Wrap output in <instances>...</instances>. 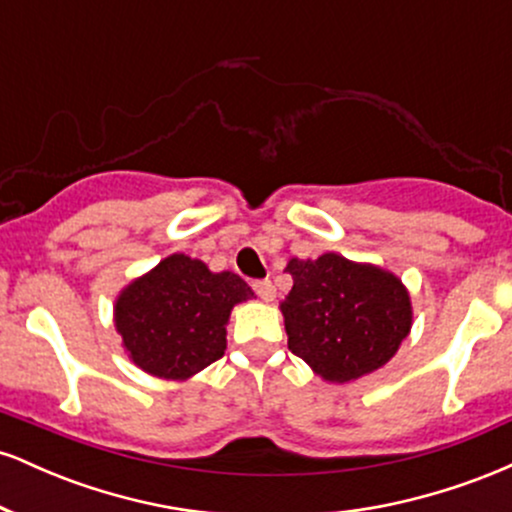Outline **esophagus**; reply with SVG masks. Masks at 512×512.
I'll list each match as a JSON object with an SVG mask.
<instances>
[{"label":"esophagus","instance_id":"1","mask_svg":"<svg viewBox=\"0 0 512 512\" xmlns=\"http://www.w3.org/2000/svg\"><path fill=\"white\" fill-rule=\"evenodd\" d=\"M252 289H255V293L262 298V301H272V298H274V286H272V281H269V279L252 281Z\"/></svg>","mask_w":512,"mask_h":512}]
</instances>
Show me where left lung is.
<instances>
[{
	"mask_svg": "<svg viewBox=\"0 0 512 512\" xmlns=\"http://www.w3.org/2000/svg\"><path fill=\"white\" fill-rule=\"evenodd\" d=\"M293 289L281 301L291 354L330 383L385 366L411 330L409 293L395 274L342 255L286 264Z\"/></svg>",
	"mask_w": 512,
	"mask_h": 512,
	"instance_id": "8db88e82",
	"label": "left lung"
}]
</instances>
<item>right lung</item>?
Here are the masks:
<instances>
[{
	"label": "right lung",
	"instance_id": "1",
	"mask_svg": "<svg viewBox=\"0 0 512 512\" xmlns=\"http://www.w3.org/2000/svg\"><path fill=\"white\" fill-rule=\"evenodd\" d=\"M252 296L238 274H214L204 262L170 255L120 293L115 327L139 368L185 380L223 356L228 315Z\"/></svg>",
	"mask_w": 512,
	"mask_h": 512
}]
</instances>
